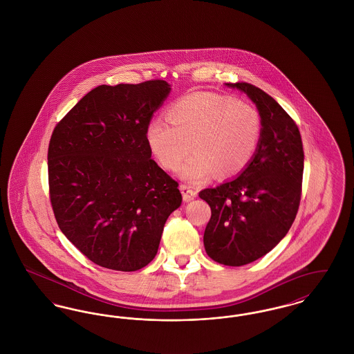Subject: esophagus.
I'll return each instance as SVG.
<instances>
[{
  "label": "esophagus",
  "mask_w": 354,
  "mask_h": 354,
  "mask_svg": "<svg viewBox=\"0 0 354 354\" xmlns=\"http://www.w3.org/2000/svg\"><path fill=\"white\" fill-rule=\"evenodd\" d=\"M180 190H181V193H183V198H184L185 203H189V201L194 200L196 196H197V192L193 190V189H190L189 186L180 185Z\"/></svg>",
  "instance_id": "1"
}]
</instances>
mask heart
Listing matches in <instances>:
<instances>
[{
    "label": "heart",
    "instance_id": "heart-1",
    "mask_svg": "<svg viewBox=\"0 0 354 354\" xmlns=\"http://www.w3.org/2000/svg\"><path fill=\"white\" fill-rule=\"evenodd\" d=\"M168 120H151L145 138L150 153L167 170L180 168L190 184H203L217 173L233 177L252 161L261 138L259 111L243 101L214 93H194L176 101Z\"/></svg>",
    "mask_w": 354,
    "mask_h": 354
}]
</instances>
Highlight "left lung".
Returning a JSON list of instances; mask_svg holds the SVG:
<instances>
[{
  "mask_svg": "<svg viewBox=\"0 0 354 354\" xmlns=\"http://www.w3.org/2000/svg\"><path fill=\"white\" fill-rule=\"evenodd\" d=\"M226 86L241 91L256 104L260 144L239 177L200 192L212 210L204 246L212 260L242 266L269 253L295 221L304 149L296 122L273 97L246 82Z\"/></svg>",
  "mask_w": 354,
  "mask_h": 354,
  "instance_id": "1",
  "label": "left lung"
}]
</instances>
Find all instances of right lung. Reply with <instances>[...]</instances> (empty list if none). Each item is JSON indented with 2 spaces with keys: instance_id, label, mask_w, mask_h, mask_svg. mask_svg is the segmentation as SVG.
<instances>
[{
  "instance_id": "obj_1",
  "label": "right lung",
  "mask_w": 354,
  "mask_h": 354,
  "mask_svg": "<svg viewBox=\"0 0 354 354\" xmlns=\"http://www.w3.org/2000/svg\"><path fill=\"white\" fill-rule=\"evenodd\" d=\"M170 91L164 80L97 86L52 134L48 173L57 223L102 268L147 266L183 201L178 184L150 158L145 138Z\"/></svg>"
}]
</instances>
